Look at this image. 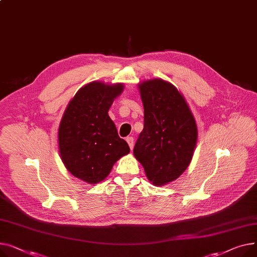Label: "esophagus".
Wrapping results in <instances>:
<instances>
[{"label": "esophagus", "mask_w": 257, "mask_h": 257, "mask_svg": "<svg viewBox=\"0 0 257 257\" xmlns=\"http://www.w3.org/2000/svg\"><path fill=\"white\" fill-rule=\"evenodd\" d=\"M126 142L128 143L130 149L132 150V149H133V146H134V140H133L132 136H129V138H127V139H126Z\"/></svg>", "instance_id": "34e87169"}]
</instances>
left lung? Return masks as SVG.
Returning a JSON list of instances; mask_svg holds the SVG:
<instances>
[{
    "instance_id": "1",
    "label": "left lung",
    "mask_w": 257,
    "mask_h": 257,
    "mask_svg": "<svg viewBox=\"0 0 257 257\" xmlns=\"http://www.w3.org/2000/svg\"><path fill=\"white\" fill-rule=\"evenodd\" d=\"M144 104V130L133 154L150 182L162 186L189 166L197 142L194 116L175 85L155 78L139 84Z\"/></svg>"
}]
</instances>
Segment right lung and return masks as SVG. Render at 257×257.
I'll list each match as a JSON object with an SVG mask.
<instances>
[{
  "instance_id": "right-lung-1",
  "label": "right lung",
  "mask_w": 257,
  "mask_h": 257,
  "mask_svg": "<svg viewBox=\"0 0 257 257\" xmlns=\"http://www.w3.org/2000/svg\"><path fill=\"white\" fill-rule=\"evenodd\" d=\"M124 84L93 81L82 87L68 104L60 123L61 159L74 177L90 184L103 181L113 164L130 152L108 115Z\"/></svg>"
}]
</instances>
